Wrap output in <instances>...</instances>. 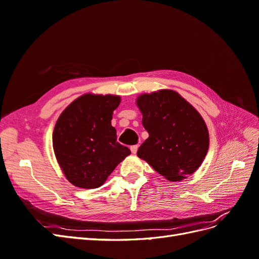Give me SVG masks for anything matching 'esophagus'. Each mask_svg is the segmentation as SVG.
<instances>
[{
  "label": "esophagus",
  "instance_id": "esophagus-1",
  "mask_svg": "<svg viewBox=\"0 0 259 259\" xmlns=\"http://www.w3.org/2000/svg\"><path fill=\"white\" fill-rule=\"evenodd\" d=\"M137 150H138V146H137V145H135V146H132V147H131V151H132V153H133V154H135V153L137 152Z\"/></svg>",
  "mask_w": 259,
  "mask_h": 259
}]
</instances>
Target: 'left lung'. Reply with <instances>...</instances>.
Masks as SVG:
<instances>
[{"mask_svg": "<svg viewBox=\"0 0 259 259\" xmlns=\"http://www.w3.org/2000/svg\"><path fill=\"white\" fill-rule=\"evenodd\" d=\"M136 105L149 134L138 149V158L169 182L193 174L209 146L207 126L197 109L171 90L142 94Z\"/></svg>", "mask_w": 259, "mask_h": 259, "instance_id": "8db88e82", "label": "left lung"}]
</instances>
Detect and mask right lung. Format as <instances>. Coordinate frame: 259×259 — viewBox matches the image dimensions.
<instances>
[{
  "label": "right lung",
  "mask_w": 259,
  "mask_h": 259,
  "mask_svg": "<svg viewBox=\"0 0 259 259\" xmlns=\"http://www.w3.org/2000/svg\"><path fill=\"white\" fill-rule=\"evenodd\" d=\"M121 103L117 95L88 93L73 100L59 115L53 132V148L69 183L83 189L103 186L131 150L116 142L112 114Z\"/></svg>",
  "instance_id": "add662e5"
}]
</instances>
